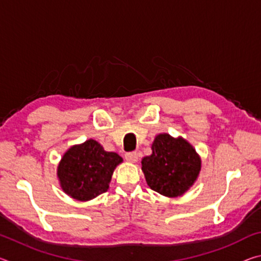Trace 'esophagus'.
Returning <instances> with one entry per match:
<instances>
[{"label": "esophagus", "mask_w": 261, "mask_h": 261, "mask_svg": "<svg viewBox=\"0 0 261 261\" xmlns=\"http://www.w3.org/2000/svg\"><path fill=\"white\" fill-rule=\"evenodd\" d=\"M125 159L129 162H132V163H136L137 161H138V153L137 152H129L125 154Z\"/></svg>", "instance_id": "obj_1"}]
</instances>
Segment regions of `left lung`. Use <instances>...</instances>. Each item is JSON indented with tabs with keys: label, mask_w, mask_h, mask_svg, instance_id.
<instances>
[{
	"label": "left lung",
	"mask_w": 261,
	"mask_h": 261,
	"mask_svg": "<svg viewBox=\"0 0 261 261\" xmlns=\"http://www.w3.org/2000/svg\"><path fill=\"white\" fill-rule=\"evenodd\" d=\"M141 170L148 187L165 197H180L196 183L201 159L183 137L159 134L152 143V154L143 158Z\"/></svg>",
	"instance_id": "left-lung-1"
}]
</instances>
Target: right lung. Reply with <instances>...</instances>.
Here are the masks:
<instances>
[{"instance_id":"obj_1","label":"right lung","mask_w":261,"mask_h":261,"mask_svg":"<svg viewBox=\"0 0 261 261\" xmlns=\"http://www.w3.org/2000/svg\"><path fill=\"white\" fill-rule=\"evenodd\" d=\"M123 159L105 151L94 139L73 145L57 166V178L63 192L73 199L88 201L109 189L112 176Z\"/></svg>"}]
</instances>
